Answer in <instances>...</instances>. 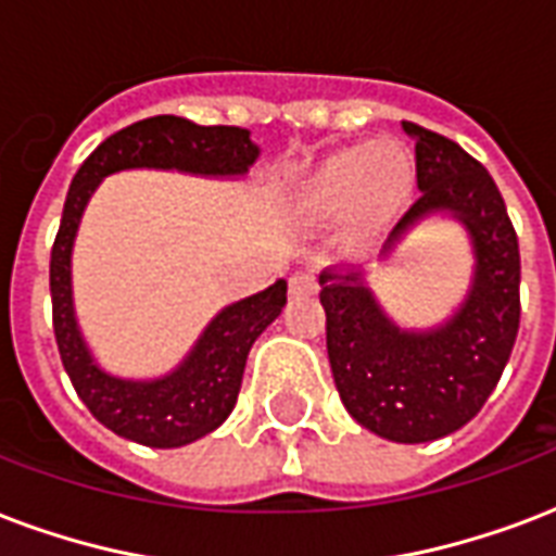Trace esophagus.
<instances>
[{"mask_svg":"<svg viewBox=\"0 0 556 556\" xmlns=\"http://www.w3.org/2000/svg\"><path fill=\"white\" fill-rule=\"evenodd\" d=\"M288 288H291V294H315L317 291V277L312 270H296L294 277L288 279Z\"/></svg>","mask_w":556,"mask_h":556,"instance_id":"esophagus-1","label":"esophagus"}]
</instances>
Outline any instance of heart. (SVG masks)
<instances>
[{"label": "heart", "instance_id": "heart-1", "mask_svg": "<svg viewBox=\"0 0 556 556\" xmlns=\"http://www.w3.org/2000/svg\"><path fill=\"white\" fill-rule=\"evenodd\" d=\"M410 184L408 154L391 139L338 148L303 177L296 210L315 224L344 218L346 241L364 244L400 212Z\"/></svg>", "mask_w": 556, "mask_h": 556}]
</instances>
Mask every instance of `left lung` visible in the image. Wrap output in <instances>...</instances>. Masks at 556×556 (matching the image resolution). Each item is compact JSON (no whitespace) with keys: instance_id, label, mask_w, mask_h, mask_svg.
<instances>
[{"instance_id":"8db88e82","label":"left lung","mask_w":556,"mask_h":556,"mask_svg":"<svg viewBox=\"0 0 556 556\" xmlns=\"http://www.w3.org/2000/svg\"><path fill=\"white\" fill-rule=\"evenodd\" d=\"M414 139L422 194L381 248L391 256L422 218L448 212L476 253L472 286L446 324L402 329L384 315L364 274H320L326 353L344 408L393 443H429L464 429L484 408L519 332V241L498 186L476 156L434 130L402 122Z\"/></svg>"}]
</instances>
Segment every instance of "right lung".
Returning <instances> with one entry per match:
<instances>
[{"mask_svg": "<svg viewBox=\"0 0 556 556\" xmlns=\"http://www.w3.org/2000/svg\"><path fill=\"white\" fill-rule=\"evenodd\" d=\"M256 156L260 148L250 142L244 127H203L180 116H151L104 139L72 177L49 265L54 338L80 402L118 438L151 448H177L218 429L236 408L250 346L279 317L288 286L277 279L260 294L222 308L172 372L160 379H122L101 370L75 320L72 244L80 215L101 180L125 168L241 177Z\"/></svg>", "mask_w": 556, "mask_h": 556, "instance_id": "obj_1", "label": "right lung"}]
</instances>
